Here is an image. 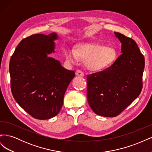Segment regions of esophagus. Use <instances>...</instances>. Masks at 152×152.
Returning a JSON list of instances; mask_svg holds the SVG:
<instances>
[{"instance_id":"1","label":"esophagus","mask_w":152,"mask_h":152,"mask_svg":"<svg viewBox=\"0 0 152 152\" xmlns=\"http://www.w3.org/2000/svg\"><path fill=\"white\" fill-rule=\"evenodd\" d=\"M75 74L77 76H80V77H84V73L81 70H78L75 72Z\"/></svg>"}]
</instances>
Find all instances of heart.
Listing matches in <instances>:
<instances>
[{"mask_svg":"<svg viewBox=\"0 0 152 152\" xmlns=\"http://www.w3.org/2000/svg\"><path fill=\"white\" fill-rule=\"evenodd\" d=\"M65 57L69 63H75L79 58L86 59V65L92 70H100L110 66L117 58L114 49L96 44L80 45L75 50L67 48Z\"/></svg>","mask_w":152,"mask_h":152,"instance_id":"obj_1","label":"heart"}]
</instances>
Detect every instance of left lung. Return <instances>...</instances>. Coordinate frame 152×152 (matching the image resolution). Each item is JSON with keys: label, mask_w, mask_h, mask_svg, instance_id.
<instances>
[{"label": "left lung", "mask_w": 152, "mask_h": 152, "mask_svg": "<svg viewBox=\"0 0 152 152\" xmlns=\"http://www.w3.org/2000/svg\"><path fill=\"white\" fill-rule=\"evenodd\" d=\"M122 54L112 66L87 76V97L93 111L107 117L118 115L138 97L142 87L145 58L135 41L118 32Z\"/></svg>", "instance_id": "8db88e82"}]
</instances>
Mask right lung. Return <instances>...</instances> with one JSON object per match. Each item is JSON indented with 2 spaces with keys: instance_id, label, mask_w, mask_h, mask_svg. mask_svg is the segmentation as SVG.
Segmentation results:
<instances>
[{
  "instance_id": "right-lung-1",
  "label": "right lung",
  "mask_w": 152,
  "mask_h": 152,
  "mask_svg": "<svg viewBox=\"0 0 152 152\" xmlns=\"http://www.w3.org/2000/svg\"><path fill=\"white\" fill-rule=\"evenodd\" d=\"M56 33L34 34L23 39L10 59L11 88L14 98L31 117L46 120L61 109L75 72L48 56L54 53Z\"/></svg>"
}]
</instances>
